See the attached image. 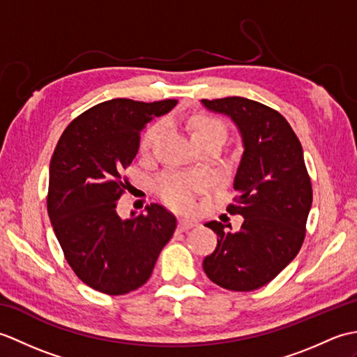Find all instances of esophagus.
I'll list each match as a JSON object with an SVG mask.
<instances>
[{"label":"esophagus","mask_w":357,"mask_h":357,"mask_svg":"<svg viewBox=\"0 0 357 357\" xmlns=\"http://www.w3.org/2000/svg\"><path fill=\"white\" fill-rule=\"evenodd\" d=\"M196 225V221H192V219H179L178 222V229L181 231H185L188 229H193V227Z\"/></svg>","instance_id":"obj_1"}]
</instances>
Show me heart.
Masks as SVG:
<instances>
[{
    "label": "heart",
    "mask_w": 357,
    "mask_h": 357,
    "mask_svg": "<svg viewBox=\"0 0 357 357\" xmlns=\"http://www.w3.org/2000/svg\"><path fill=\"white\" fill-rule=\"evenodd\" d=\"M185 127L188 133H190L193 142H198L201 139L207 138H224L225 128L224 124L219 119L208 118V116H193L185 121ZM161 133V124L155 123L146 128L142 133L139 141V150L142 153L147 151L153 146V142ZM206 185V178L201 174H192V173H178V172H169L164 173L161 178L158 179V193L161 199L176 210H188L192 208L195 202V196L201 188Z\"/></svg>",
    "instance_id": "obj_1"
}]
</instances>
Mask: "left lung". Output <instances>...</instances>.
I'll return each mask as SVG.
<instances>
[{
	"mask_svg": "<svg viewBox=\"0 0 357 357\" xmlns=\"http://www.w3.org/2000/svg\"><path fill=\"white\" fill-rule=\"evenodd\" d=\"M201 102L230 116L244 144L233 183L238 196L227 207L244 222L239 231L225 230L230 224H206L218 244L202 267L225 290L253 291L275 279L304 242L313 201L304 151L287 119L267 105L241 96Z\"/></svg>",
	"mask_w": 357,
	"mask_h": 357,
	"instance_id": "left-lung-1",
	"label": "left lung"
}]
</instances>
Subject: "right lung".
<instances>
[{
	"label": "right lung",
	"mask_w": 357,
	"mask_h": 357,
	"mask_svg": "<svg viewBox=\"0 0 357 357\" xmlns=\"http://www.w3.org/2000/svg\"><path fill=\"white\" fill-rule=\"evenodd\" d=\"M176 100L104 101L73 119L63 132L49 170L47 211L69 262L82 282L110 296L130 293L149 280L176 229V218L159 204L146 215L121 219V172L139 149V133Z\"/></svg>",
	"instance_id": "1"
}]
</instances>
